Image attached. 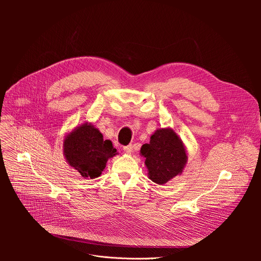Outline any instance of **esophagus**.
<instances>
[{"mask_svg": "<svg viewBox=\"0 0 261 261\" xmlns=\"http://www.w3.org/2000/svg\"><path fill=\"white\" fill-rule=\"evenodd\" d=\"M124 152L126 154H131L133 152V146L131 144H129L127 146H124Z\"/></svg>", "mask_w": 261, "mask_h": 261, "instance_id": "obj_1", "label": "esophagus"}]
</instances>
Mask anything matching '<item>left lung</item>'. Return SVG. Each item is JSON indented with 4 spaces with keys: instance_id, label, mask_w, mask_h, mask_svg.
Here are the masks:
<instances>
[{
    "instance_id": "8db88e82",
    "label": "left lung",
    "mask_w": 261,
    "mask_h": 261,
    "mask_svg": "<svg viewBox=\"0 0 261 261\" xmlns=\"http://www.w3.org/2000/svg\"><path fill=\"white\" fill-rule=\"evenodd\" d=\"M140 155L145 158L148 178L158 185L180 175L188 161L187 148L170 127L157 129L141 146Z\"/></svg>"
}]
</instances>
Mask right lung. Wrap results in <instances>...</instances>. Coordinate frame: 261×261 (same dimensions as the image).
<instances>
[{
    "mask_svg": "<svg viewBox=\"0 0 261 261\" xmlns=\"http://www.w3.org/2000/svg\"><path fill=\"white\" fill-rule=\"evenodd\" d=\"M63 154L69 166L85 178H96L105 169L107 161L118 155L110 140L89 122L76 126L63 140Z\"/></svg>",
    "mask_w": 261,
    "mask_h": 261,
    "instance_id": "1",
    "label": "right lung"
}]
</instances>
